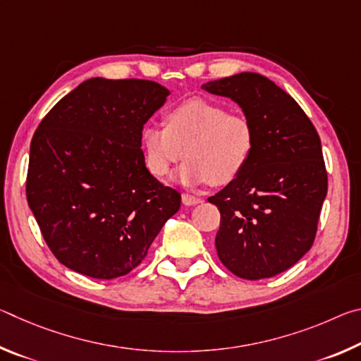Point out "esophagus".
Here are the masks:
<instances>
[{
	"mask_svg": "<svg viewBox=\"0 0 361 361\" xmlns=\"http://www.w3.org/2000/svg\"><path fill=\"white\" fill-rule=\"evenodd\" d=\"M181 200H183V204H185V205H195V204L200 202L199 197H195V195H191V194H183Z\"/></svg>",
	"mask_w": 361,
	"mask_h": 361,
	"instance_id": "1",
	"label": "esophagus"
}]
</instances>
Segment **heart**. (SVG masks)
Returning a JSON list of instances; mask_svg holds the SVG:
<instances>
[{"mask_svg":"<svg viewBox=\"0 0 361 361\" xmlns=\"http://www.w3.org/2000/svg\"><path fill=\"white\" fill-rule=\"evenodd\" d=\"M142 145L146 166L166 178L183 157L178 180L186 186H226L239 178L252 157L255 129L245 114L200 97L180 102L166 113V127L145 126Z\"/></svg>","mask_w":361,"mask_h":361,"instance_id":"b5f03b06","label":"heart"}]
</instances>
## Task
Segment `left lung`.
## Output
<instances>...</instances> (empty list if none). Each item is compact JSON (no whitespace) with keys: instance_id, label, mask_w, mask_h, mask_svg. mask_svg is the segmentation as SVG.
<instances>
[{"instance_id":"8db88e82","label":"left lung","mask_w":361,"mask_h":361,"mask_svg":"<svg viewBox=\"0 0 361 361\" xmlns=\"http://www.w3.org/2000/svg\"><path fill=\"white\" fill-rule=\"evenodd\" d=\"M202 89L239 103L255 129L247 167L209 199L221 213L218 258L240 279L274 277L296 264L315 240L328 191L320 137L295 99L258 73Z\"/></svg>"}]
</instances>
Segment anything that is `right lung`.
Wrapping results in <instances>:
<instances>
[{
  "label": "right lung",
  "mask_w": 361,
  "mask_h": 361,
  "mask_svg": "<svg viewBox=\"0 0 361 361\" xmlns=\"http://www.w3.org/2000/svg\"><path fill=\"white\" fill-rule=\"evenodd\" d=\"M169 90L92 78L65 95L30 145L27 200L52 255L94 279L127 276L180 209L145 166L142 130Z\"/></svg>",
  "instance_id": "right-lung-1"
}]
</instances>
